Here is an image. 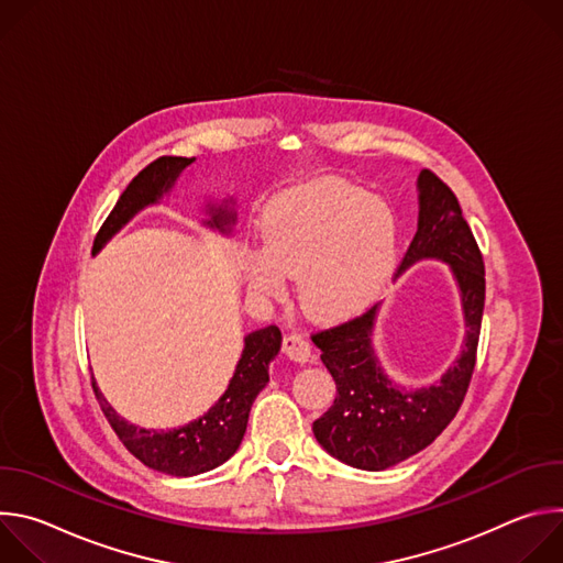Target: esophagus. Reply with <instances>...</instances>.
<instances>
[{"label": "esophagus", "instance_id": "esophagus-1", "mask_svg": "<svg viewBox=\"0 0 563 563\" xmlns=\"http://www.w3.org/2000/svg\"><path fill=\"white\" fill-rule=\"evenodd\" d=\"M283 352L296 363H307L311 356V345L302 334L291 332V334H285L283 339Z\"/></svg>", "mask_w": 563, "mask_h": 563}]
</instances>
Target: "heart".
Listing matches in <instances>:
<instances>
[{
    "label": "heart",
    "instance_id": "1",
    "mask_svg": "<svg viewBox=\"0 0 563 563\" xmlns=\"http://www.w3.org/2000/svg\"><path fill=\"white\" fill-rule=\"evenodd\" d=\"M263 250L245 261L254 291L278 298L298 280L302 309L341 318L378 298L396 263L394 211L358 187L323 180L278 196L263 216Z\"/></svg>",
    "mask_w": 563,
    "mask_h": 563
}]
</instances>
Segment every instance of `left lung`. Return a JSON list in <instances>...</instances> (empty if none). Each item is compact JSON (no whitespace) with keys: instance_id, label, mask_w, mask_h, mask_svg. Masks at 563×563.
Instances as JSON below:
<instances>
[{"instance_id":"left-lung-1","label":"left lung","mask_w":563,"mask_h":563,"mask_svg":"<svg viewBox=\"0 0 563 563\" xmlns=\"http://www.w3.org/2000/svg\"><path fill=\"white\" fill-rule=\"evenodd\" d=\"M419 229L398 274L423 258L450 265L463 305L465 341L439 383L408 391L383 372L372 332L378 305L311 334L336 383L334 406L313 421L316 441L358 470H385L428 448L456 417L476 363L486 302V267L452 189L430 169L419 174Z\"/></svg>"}]
</instances>
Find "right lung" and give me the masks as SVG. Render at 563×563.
I'll use <instances>...</instances> for the list:
<instances>
[{"label": "right lung", "instance_id": "obj_1", "mask_svg": "<svg viewBox=\"0 0 563 563\" xmlns=\"http://www.w3.org/2000/svg\"><path fill=\"white\" fill-rule=\"evenodd\" d=\"M194 163V157H178V155H163L146 165L124 189L120 200L115 202L113 211L100 227L93 254H98L107 240L122 229L140 209L146 205L157 202L167 194L185 167ZM211 220H207L209 227L220 229L222 233L231 231L229 227L235 222V213L224 205L209 207ZM283 343L280 330L276 325L256 330L245 336V350L240 356L235 372L224 389V394L209 408L207 415L200 419L178 428V430H144L137 428L109 406V400L98 389V383L93 378V391L98 404L111 423L118 439L124 443V448L140 459L146 467L165 472L172 476H194L209 472L218 465H222L233 452L240 448V441L245 437L250 412L256 396L261 389L269 383V363L278 354Z\"/></svg>", "mask_w": 563, "mask_h": 563}]
</instances>
